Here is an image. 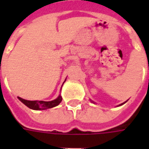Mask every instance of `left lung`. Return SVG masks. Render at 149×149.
<instances>
[{"mask_svg":"<svg viewBox=\"0 0 149 149\" xmlns=\"http://www.w3.org/2000/svg\"><path fill=\"white\" fill-rule=\"evenodd\" d=\"M90 100H91V102H92V103H93V104H96L95 102H94V101H93V100H91V99H90ZM121 105H122V104H119V105H118V106H117V107L121 106Z\"/></svg>","mask_w":149,"mask_h":149,"instance_id":"left-lung-1","label":"left lung"}]
</instances>
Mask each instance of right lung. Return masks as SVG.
Here are the masks:
<instances>
[{"label":"right lung","mask_w":149,"mask_h":149,"mask_svg":"<svg viewBox=\"0 0 149 149\" xmlns=\"http://www.w3.org/2000/svg\"><path fill=\"white\" fill-rule=\"evenodd\" d=\"M66 79H65V81L63 82V84L65 83ZM62 85V86H63ZM62 89V87H61ZM17 98L19 99V100L21 102H22L24 105H26L28 107H29L30 109H32V110H36V111H40V110H46V109L52 108V107H54L58 106V104H60L61 101H62V97H61V94L58 95V97L56 99L53 100H51V101H43V100H24L23 98L20 97H17Z\"/></svg>","instance_id":"obj_1"}]
</instances>
